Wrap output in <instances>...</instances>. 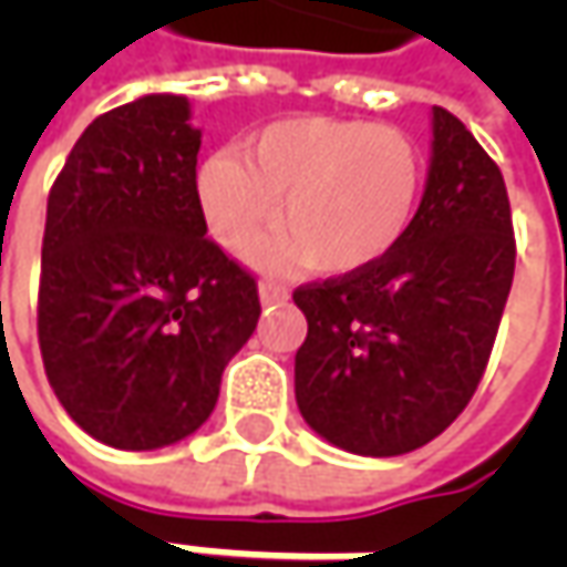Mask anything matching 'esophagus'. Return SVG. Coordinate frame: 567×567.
I'll return each instance as SVG.
<instances>
[{
    "instance_id": "34e87169",
    "label": "esophagus",
    "mask_w": 567,
    "mask_h": 567,
    "mask_svg": "<svg viewBox=\"0 0 567 567\" xmlns=\"http://www.w3.org/2000/svg\"><path fill=\"white\" fill-rule=\"evenodd\" d=\"M258 296H261L265 306H271V302H287V299H290V290H287L284 284H277V280H261V284H258Z\"/></svg>"
}]
</instances>
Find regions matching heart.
<instances>
[{
	"instance_id": "b5f03b06",
	"label": "heart",
	"mask_w": 567,
	"mask_h": 567,
	"mask_svg": "<svg viewBox=\"0 0 567 567\" xmlns=\"http://www.w3.org/2000/svg\"><path fill=\"white\" fill-rule=\"evenodd\" d=\"M425 188V154L401 128L343 116H287L217 151L195 173L210 236L246 251L277 217L287 227L251 258L271 271L350 277L384 261L410 233Z\"/></svg>"
}]
</instances>
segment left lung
<instances>
[{
    "label": "left lung",
    "mask_w": 567,
    "mask_h": 567,
    "mask_svg": "<svg viewBox=\"0 0 567 567\" xmlns=\"http://www.w3.org/2000/svg\"><path fill=\"white\" fill-rule=\"evenodd\" d=\"M512 205L502 169L442 106L416 220L384 261L309 284L296 403L324 442L362 457L416 451L461 416L512 293Z\"/></svg>",
    "instance_id": "obj_1"
}]
</instances>
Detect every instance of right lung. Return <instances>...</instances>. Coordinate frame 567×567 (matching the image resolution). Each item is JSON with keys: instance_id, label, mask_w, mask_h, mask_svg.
Masks as SVG:
<instances>
[{"instance_id": "right-lung-1", "label": "right lung", "mask_w": 567, "mask_h": 567, "mask_svg": "<svg viewBox=\"0 0 567 567\" xmlns=\"http://www.w3.org/2000/svg\"><path fill=\"white\" fill-rule=\"evenodd\" d=\"M202 128L144 94L84 128L47 202L37 334L65 413L122 451L183 442L251 338L255 277L207 239Z\"/></svg>"}]
</instances>
